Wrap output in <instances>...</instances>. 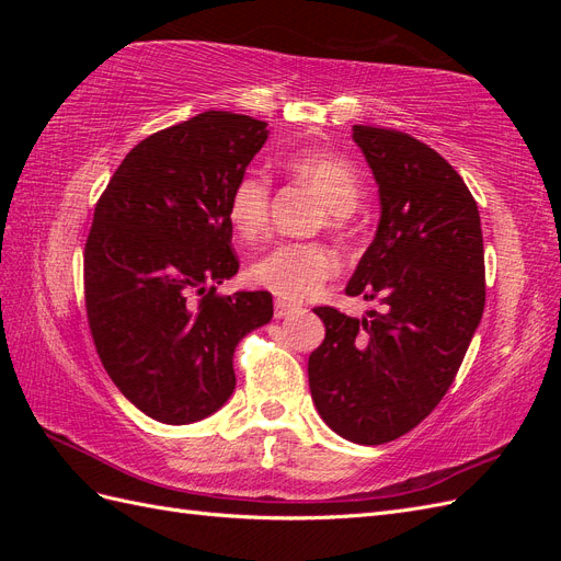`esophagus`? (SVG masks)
<instances>
[{
	"instance_id": "34e87169",
	"label": "esophagus",
	"mask_w": 561,
	"mask_h": 561,
	"mask_svg": "<svg viewBox=\"0 0 561 561\" xmlns=\"http://www.w3.org/2000/svg\"><path fill=\"white\" fill-rule=\"evenodd\" d=\"M295 309H297L295 304L285 301V299H276V304H274V313H276V318H285V316H290Z\"/></svg>"
}]
</instances>
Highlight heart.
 Returning a JSON list of instances; mask_svg holds the SVG:
<instances>
[{
    "label": "heart",
    "instance_id": "heart-1",
    "mask_svg": "<svg viewBox=\"0 0 561 561\" xmlns=\"http://www.w3.org/2000/svg\"><path fill=\"white\" fill-rule=\"evenodd\" d=\"M285 168L325 201L330 227H342L344 215L358 206L363 182L358 168L351 161L325 151H311V154L287 157ZM268 178L260 171H245L236 180L227 198L229 225L243 241H257L268 227ZM334 274V254L320 243H278L254 260L248 271L254 285L287 301L309 299Z\"/></svg>",
    "mask_w": 561,
    "mask_h": 561
}]
</instances>
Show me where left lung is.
Returning <instances> with one entry per match:
<instances>
[{
    "mask_svg": "<svg viewBox=\"0 0 561 561\" xmlns=\"http://www.w3.org/2000/svg\"><path fill=\"white\" fill-rule=\"evenodd\" d=\"M379 184L375 241L346 295L379 299L351 318L313 309L325 339L309 358L316 410L355 445L416 428L449 390L484 311L480 210L463 178L412 135L353 126Z\"/></svg>",
    "mask_w": 561,
    "mask_h": 561,
    "instance_id": "obj_1",
    "label": "left lung"
}]
</instances>
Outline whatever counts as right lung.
Returning a JSON list of instances; mask_svg holds the SVG:
<instances>
[{"mask_svg": "<svg viewBox=\"0 0 561 561\" xmlns=\"http://www.w3.org/2000/svg\"><path fill=\"white\" fill-rule=\"evenodd\" d=\"M266 124L203 112L135 145L98 198L83 297L100 363L147 416L184 426L233 393V351L274 316L268 293L217 295L239 271L227 198Z\"/></svg>", "mask_w": 561, "mask_h": 561, "instance_id": "obj_1", "label": "right lung"}]
</instances>
